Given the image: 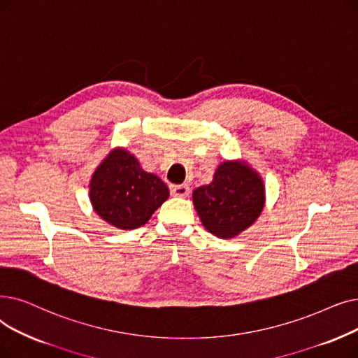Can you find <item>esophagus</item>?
Masks as SVG:
<instances>
[{
	"label": "esophagus",
	"mask_w": 358,
	"mask_h": 358,
	"mask_svg": "<svg viewBox=\"0 0 358 358\" xmlns=\"http://www.w3.org/2000/svg\"><path fill=\"white\" fill-rule=\"evenodd\" d=\"M171 194L176 197H187L190 194V187L187 184L171 185Z\"/></svg>",
	"instance_id": "1"
}]
</instances>
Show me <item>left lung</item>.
I'll return each mask as SVG.
<instances>
[{
  "mask_svg": "<svg viewBox=\"0 0 358 358\" xmlns=\"http://www.w3.org/2000/svg\"><path fill=\"white\" fill-rule=\"evenodd\" d=\"M193 203L203 227L220 238H232L247 229L265 206V185L244 161H225L213 180L193 192Z\"/></svg>",
  "mask_w": 358,
  "mask_h": 358,
  "instance_id": "obj_1",
  "label": "left lung"
}]
</instances>
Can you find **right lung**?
Wrapping results in <instances>:
<instances>
[{
    "label": "right lung",
    "mask_w": 358,
    "mask_h": 358,
    "mask_svg": "<svg viewBox=\"0 0 358 358\" xmlns=\"http://www.w3.org/2000/svg\"><path fill=\"white\" fill-rule=\"evenodd\" d=\"M168 196L166 184L143 171L134 155L121 148L108 153L89 184L93 210L120 229L145 225Z\"/></svg>",
    "instance_id": "right-lung-1"
}]
</instances>
